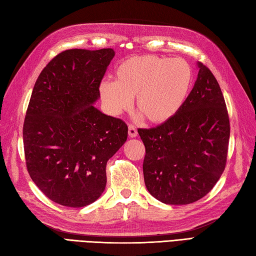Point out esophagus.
Wrapping results in <instances>:
<instances>
[{"label":"esophagus","instance_id":"esophagus-1","mask_svg":"<svg viewBox=\"0 0 256 256\" xmlns=\"http://www.w3.org/2000/svg\"><path fill=\"white\" fill-rule=\"evenodd\" d=\"M128 134H129V137H130V138L137 137V134H138L137 129H136V127L132 126V124H129V127H128Z\"/></svg>","mask_w":256,"mask_h":256}]
</instances>
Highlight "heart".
<instances>
[{
	"mask_svg": "<svg viewBox=\"0 0 256 256\" xmlns=\"http://www.w3.org/2000/svg\"><path fill=\"white\" fill-rule=\"evenodd\" d=\"M194 70L184 58L137 56L122 62L114 82L99 87L102 100L112 114L127 110L136 97V106L152 124L174 118L189 96Z\"/></svg>",
	"mask_w": 256,
	"mask_h": 256,
	"instance_id": "1",
	"label": "heart"
}]
</instances>
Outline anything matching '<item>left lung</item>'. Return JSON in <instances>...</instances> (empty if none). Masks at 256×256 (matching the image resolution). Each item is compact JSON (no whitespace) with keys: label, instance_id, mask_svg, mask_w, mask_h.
<instances>
[{"label":"left lung","instance_id":"left-lung-1","mask_svg":"<svg viewBox=\"0 0 256 256\" xmlns=\"http://www.w3.org/2000/svg\"><path fill=\"white\" fill-rule=\"evenodd\" d=\"M184 105L169 122L138 129L146 147L144 178L149 194L184 206L208 194L226 169L230 120L220 85L202 62Z\"/></svg>","mask_w":256,"mask_h":256}]
</instances>
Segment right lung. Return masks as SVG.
Returning <instances> with one entry per match:
<instances>
[{"mask_svg":"<svg viewBox=\"0 0 256 256\" xmlns=\"http://www.w3.org/2000/svg\"><path fill=\"white\" fill-rule=\"evenodd\" d=\"M114 50H67L36 80L23 126L30 178L60 206L82 208L106 188L107 161L124 144L128 127L92 105Z\"/></svg>","mask_w":256,"mask_h":256,"instance_id":"1","label":"right lung"}]
</instances>
